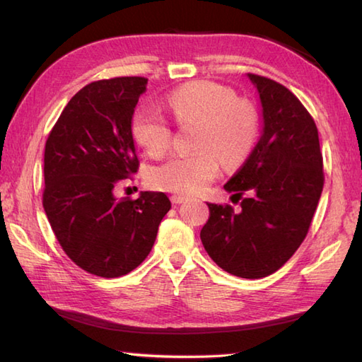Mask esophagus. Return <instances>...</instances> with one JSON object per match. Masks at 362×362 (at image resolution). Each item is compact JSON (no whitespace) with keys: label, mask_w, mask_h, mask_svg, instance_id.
<instances>
[{"label":"esophagus","mask_w":362,"mask_h":362,"mask_svg":"<svg viewBox=\"0 0 362 362\" xmlns=\"http://www.w3.org/2000/svg\"><path fill=\"white\" fill-rule=\"evenodd\" d=\"M187 201H188L187 196H182V194H173L171 196V202L173 204H183V202H187Z\"/></svg>","instance_id":"esophagus-1"}]
</instances>
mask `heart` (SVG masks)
<instances>
[{
	"label": "heart",
	"instance_id": "1",
	"mask_svg": "<svg viewBox=\"0 0 362 362\" xmlns=\"http://www.w3.org/2000/svg\"><path fill=\"white\" fill-rule=\"evenodd\" d=\"M168 109L180 126L197 124L194 152L174 156L151 169L152 187L179 194H196L216 179L221 161L227 169L247 158L258 135V113L236 101L230 88L214 82H191L168 96ZM134 140L152 157L169 149L173 130L152 109L136 110L130 122Z\"/></svg>",
	"mask_w": 362,
	"mask_h": 362
}]
</instances>
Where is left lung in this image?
Returning <instances> with one entry per match:
<instances>
[{
	"instance_id": "obj_1",
	"label": "left lung",
	"mask_w": 362,
	"mask_h": 362,
	"mask_svg": "<svg viewBox=\"0 0 362 362\" xmlns=\"http://www.w3.org/2000/svg\"><path fill=\"white\" fill-rule=\"evenodd\" d=\"M263 115V132L224 188L241 211L209 204L201 240L210 258L241 279L274 274L303 243L324 188L316 122L281 83L249 73Z\"/></svg>"
}]
</instances>
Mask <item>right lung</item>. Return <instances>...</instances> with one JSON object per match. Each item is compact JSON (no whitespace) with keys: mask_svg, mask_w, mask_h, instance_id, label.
Masks as SVG:
<instances>
[{"mask_svg":"<svg viewBox=\"0 0 362 362\" xmlns=\"http://www.w3.org/2000/svg\"><path fill=\"white\" fill-rule=\"evenodd\" d=\"M146 78L91 82L76 93L45 146L43 209L64 252L83 271L117 279L140 266L171 209L165 193L115 197L138 171L130 122Z\"/></svg>","mask_w":362,"mask_h":362,"instance_id":"obj_1","label":"right lung"}]
</instances>
